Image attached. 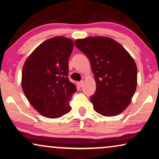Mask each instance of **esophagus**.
Instances as JSON below:
<instances>
[{
	"mask_svg": "<svg viewBox=\"0 0 159 159\" xmlns=\"http://www.w3.org/2000/svg\"><path fill=\"white\" fill-rule=\"evenodd\" d=\"M84 81H83V80H81V81H80V82H79V84H79V87H80V88H81V87H83V86H84Z\"/></svg>",
	"mask_w": 159,
	"mask_h": 159,
	"instance_id": "esophagus-1",
	"label": "esophagus"
}]
</instances>
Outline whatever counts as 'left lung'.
Wrapping results in <instances>:
<instances>
[{
    "instance_id": "obj_1",
    "label": "left lung",
    "mask_w": 159,
    "mask_h": 159,
    "mask_svg": "<svg viewBox=\"0 0 159 159\" xmlns=\"http://www.w3.org/2000/svg\"><path fill=\"white\" fill-rule=\"evenodd\" d=\"M75 46L89 59L96 82L95 93L90 97L97 113L114 116L131 103L137 85V67L121 45L108 37L78 39Z\"/></svg>"
}]
</instances>
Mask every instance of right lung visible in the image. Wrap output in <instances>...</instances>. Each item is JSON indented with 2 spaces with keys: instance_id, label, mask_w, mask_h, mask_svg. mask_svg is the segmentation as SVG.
Masks as SVG:
<instances>
[{
  "instance_id": "right-lung-1",
  "label": "right lung",
  "mask_w": 159,
  "mask_h": 159,
  "mask_svg": "<svg viewBox=\"0 0 159 159\" xmlns=\"http://www.w3.org/2000/svg\"><path fill=\"white\" fill-rule=\"evenodd\" d=\"M73 48L70 39L53 37L40 44L23 65V91L33 107L46 118L61 117L71 110L69 102L76 91L68 78Z\"/></svg>"
}]
</instances>
